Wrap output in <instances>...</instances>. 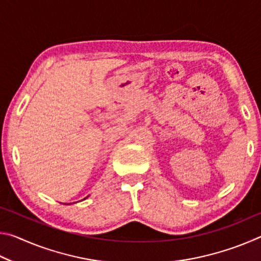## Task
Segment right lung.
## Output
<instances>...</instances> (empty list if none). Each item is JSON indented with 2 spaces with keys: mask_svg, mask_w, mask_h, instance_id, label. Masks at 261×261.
Instances as JSON below:
<instances>
[{
  "mask_svg": "<svg viewBox=\"0 0 261 261\" xmlns=\"http://www.w3.org/2000/svg\"><path fill=\"white\" fill-rule=\"evenodd\" d=\"M85 199H86V198H85Z\"/></svg>",
  "mask_w": 261,
  "mask_h": 261,
  "instance_id": "obj_1",
  "label": "right lung"
}]
</instances>
